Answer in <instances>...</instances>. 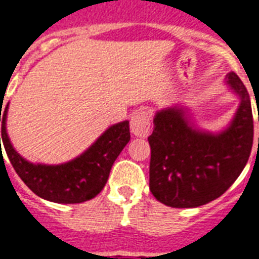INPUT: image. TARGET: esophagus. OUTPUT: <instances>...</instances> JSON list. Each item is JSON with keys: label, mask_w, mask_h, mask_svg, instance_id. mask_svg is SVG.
<instances>
[{"label": "esophagus", "mask_w": 259, "mask_h": 259, "mask_svg": "<svg viewBox=\"0 0 259 259\" xmlns=\"http://www.w3.org/2000/svg\"><path fill=\"white\" fill-rule=\"evenodd\" d=\"M150 113L146 110H137L130 119V130L136 137L145 138L150 134Z\"/></svg>", "instance_id": "34e87169"}]
</instances>
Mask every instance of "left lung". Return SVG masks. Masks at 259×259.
Listing matches in <instances>:
<instances>
[{"label":"left lung","mask_w":259,"mask_h":259,"mask_svg":"<svg viewBox=\"0 0 259 259\" xmlns=\"http://www.w3.org/2000/svg\"><path fill=\"white\" fill-rule=\"evenodd\" d=\"M227 79L241 104L223 133L197 132L180 109L156 113L149 137L150 191L164 205L195 208L209 203L220 197L246 166L254 136L250 97L236 73L229 72Z\"/></svg>","instance_id":"left-lung-1"}]
</instances>
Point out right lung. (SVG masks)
Segmentation results:
<instances>
[{"label":"right lung","instance_id":"right-lung-1","mask_svg":"<svg viewBox=\"0 0 259 259\" xmlns=\"http://www.w3.org/2000/svg\"><path fill=\"white\" fill-rule=\"evenodd\" d=\"M6 112L8 105L0 114V141L9 160L32 192L54 203H84L99 195L109 178L113 163L130 141L129 121H123L109 127L85 153L71 162L59 166L32 164L13 149L6 134Z\"/></svg>","mask_w":259,"mask_h":259}]
</instances>
